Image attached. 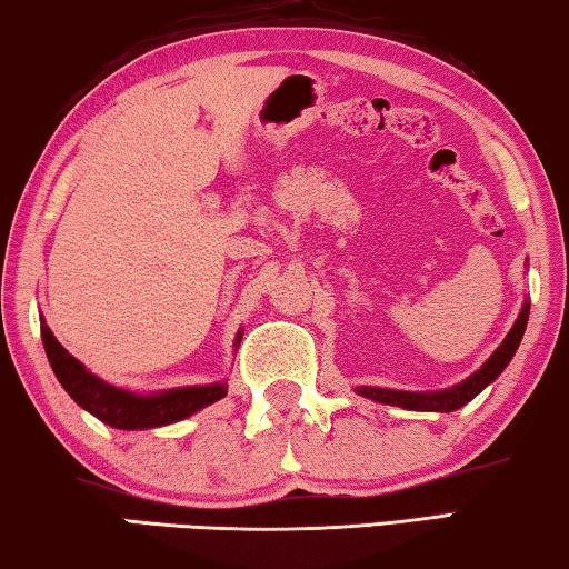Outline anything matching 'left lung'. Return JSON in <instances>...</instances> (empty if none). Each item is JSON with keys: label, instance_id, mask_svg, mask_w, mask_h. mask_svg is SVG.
I'll list each match as a JSON object with an SVG mask.
<instances>
[{"label": "left lung", "instance_id": "left-lung-1", "mask_svg": "<svg viewBox=\"0 0 569 569\" xmlns=\"http://www.w3.org/2000/svg\"><path fill=\"white\" fill-rule=\"evenodd\" d=\"M526 320H529V302L523 305L521 316H518L513 328H510V333L506 336L503 343L498 346L496 353H492V357L485 361V365L477 369L472 377H467L465 382L451 387V390L400 392V390H382V387H357V392L365 395V398H372L377 402H385V406H398V408H408V410H439V413H451V410L467 406V402L472 400L477 392H482L485 387H488L508 367V361L513 359L518 343H521V339H523Z\"/></svg>", "mask_w": 569, "mask_h": 569}]
</instances>
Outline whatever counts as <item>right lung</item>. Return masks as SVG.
I'll return each instance as SVG.
<instances>
[{
    "instance_id": "add662e5",
    "label": "right lung",
    "mask_w": 569,
    "mask_h": 569,
    "mask_svg": "<svg viewBox=\"0 0 569 569\" xmlns=\"http://www.w3.org/2000/svg\"><path fill=\"white\" fill-rule=\"evenodd\" d=\"M40 333H43L48 361H51L63 390L81 408L100 418L102 423L122 428V431H138V428H156L182 421V418L197 413L200 408L210 406V402L226 398L228 392L223 382L204 387H179V390L161 395H136L120 390V387L107 385L100 377L87 372V367L56 341V336L46 323L40 326ZM238 341H241V336H238Z\"/></svg>"
}]
</instances>
